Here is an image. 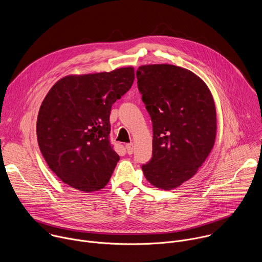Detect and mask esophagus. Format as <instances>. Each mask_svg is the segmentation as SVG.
Segmentation results:
<instances>
[{
  "label": "esophagus",
  "instance_id": "34e87169",
  "mask_svg": "<svg viewBox=\"0 0 262 262\" xmlns=\"http://www.w3.org/2000/svg\"><path fill=\"white\" fill-rule=\"evenodd\" d=\"M125 148H126V151L128 155H132L134 152V144L133 143H128L125 145Z\"/></svg>",
  "mask_w": 262,
  "mask_h": 262
}]
</instances>
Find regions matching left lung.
<instances>
[{
	"instance_id": "left-lung-1",
	"label": "left lung",
	"mask_w": 262,
	"mask_h": 262,
	"mask_svg": "<svg viewBox=\"0 0 262 262\" xmlns=\"http://www.w3.org/2000/svg\"><path fill=\"white\" fill-rule=\"evenodd\" d=\"M136 74L154 129L152 158L142 170L156 188L173 190L192 178L211 151L214 101L206 84L185 68L143 65Z\"/></svg>"
}]
</instances>
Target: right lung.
I'll list each match as a JSON object with an SVG mask.
<instances>
[{
    "label": "right lung",
    "mask_w": 262,
    "mask_h": 262,
    "mask_svg": "<svg viewBox=\"0 0 262 262\" xmlns=\"http://www.w3.org/2000/svg\"><path fill=\"white\" fill-rule=\"evenodd\" d=\"M134 80V67L67 76L45 97L37 141L50 169L71 188L88 193L108 182L119 161L108 138L111 108Z\"/></svg>",
    "instance_id": "add662e5"
}]
</instances>
